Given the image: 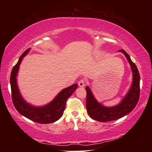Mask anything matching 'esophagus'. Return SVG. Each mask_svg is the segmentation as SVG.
I'll return each instance as SVG.
<instances>
[{
  "label": "esophagus",
  "mask_w": 152,
  "mask_h": 152,
  "mask_svg": "<svg viewBox=\"0 0 152 152\" xmlns=\"http://www.w3.org/2000/svg\"><path fill=\"white\" fill-rule=\"evenodd\" d=\"M78 86L80 87H84L85 86V82H84V80H80L78 82Z\"/></svg>",
  "instance_id": "esophagus-1"
}]
</instances>
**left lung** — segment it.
<instances>
[{
	"label": "left lung",
	"mask_w": 152,
	"mask_h": 152,
	"mask_svg": "<svg viewBox=\"0 0 152 152\" xmlns=\"http://www.w3.org/2000/svg\"><path fill=\"white\" fill-rule=\"evenodd\" d=\"M127 58L133 72V82L129 91L123 98L120 103L114 107H107L99 103L88 86L86 87V109L89 116L92 119L100 122H108L115 121L125 116L132 112L137 105L140 92V76L135 64L131 60L130 56L125 50H120Z\"/></svg>",
	"instance_id": "left-lung-1"
}]
</instances>
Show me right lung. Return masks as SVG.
Segmentation results:
<instances>
[{
    "mask_svg": "<svg viewBox=\"0 0 152 152\" xmlns=\"http://www.w3.org/2000/svg\"><path fill=\"white\" fill-rule=\"evenodd\" d=\"M29 50L30 49H27L20 56L18 62L12 69L10 83L12 102L15 109L20 115L33 121L42 124L53 123L58 121L63 115L67 99L75 91L78 87V84H72V86L63 89L60 92H59L52 101L44 106L35 107L28 103L23 99L20 93L17 86V76L19 65L21 63L23 58L27 54Z\"/></svg>",
    "mask_w": 152,
    "mask_h": 152,
    "instance_id": "right-lung-1",
    "label": "right lung"
}]
</instances>
